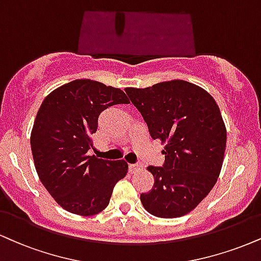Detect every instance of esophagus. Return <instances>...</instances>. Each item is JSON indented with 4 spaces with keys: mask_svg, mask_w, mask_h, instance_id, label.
Returning <instances> with one entry per match:
<instances>
[{
    "mask_svg": "<svg viewBox=\"0 0 261 261\" xmlns=\"http://www.w3.org/2000/svg\"><path fill=\"white\" fill-rule=\"evenodd\" d=\"M142 169V165L141 164H130L128 165V170H130V172H136L139 171Z\"/></svg>",
    "mask_w": 261,
    "mask_h": 261,
    "instance_id": "34e87169",
    "label": "esophagus"
}]
</instances>
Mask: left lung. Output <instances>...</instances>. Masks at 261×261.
I'll return each instance as SVG.
<instances>
[{"mask_svg":"<svg viewBox=\"0 0 261 261\" xmlns=\"http://www.w3.org/2000/svg\"><path fill=\"white\" fill-rule=\"evenodd\" d=\"M153 140L165 143L163 166H148L154 186L141 193L149 214L172 219L188 214L214 187L226 148V127L215 99L185 80L146 89H125Z\"/></svg>","mask_w":261,"mask_h":261,"instance_id":"left-lung-1","label":"left lung"}]
</instances>
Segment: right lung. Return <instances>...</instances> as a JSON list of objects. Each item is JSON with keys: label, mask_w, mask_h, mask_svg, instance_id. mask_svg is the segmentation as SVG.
<instances>
[{"label": "right lung", "mask_w": 261, "mask_h": 261, "mask_svg": "<svg viewBox=\"0 0 261 261\" xmlns=\"http://www.w3.org/2000/svg\"><path fill=\"white\" fill-rule=\"evenodd\" d=\"M130 103L120 89L89 79L63 85L43 99L30 144L40 181L63 209L96 215L107 208L115 184L127 174L125 161L87 155L98 117L114 105Z\"/></svg>", "instance_id": "right-lung-1"}]
</instances>
